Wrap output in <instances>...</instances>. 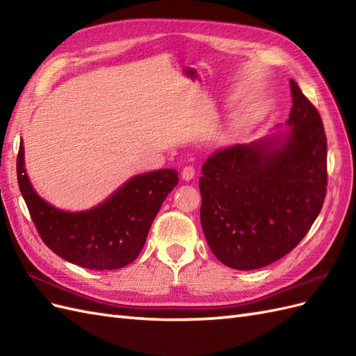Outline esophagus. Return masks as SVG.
<instances>
[{"label":"esophagus","instance_id":"1","mask_svg":"<svg viewBox=\"0 0 356 356\" xmlns=\"http://www.w3.org/2000/svg\"><path fill=\"white\" fill-rule=\"evenodd\" d=\"M195 175H196V172H195V168H193V166H186L184 169L181 170V177H182V179H186V181L193 179V178H195Z\"/></svg>","mask_w":356,"mask_h":356}]
</instances>
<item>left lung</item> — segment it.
Segmentation results:
<instances>
[{
  "mask_svg": "<svg viewBox=\"0 0 356 356\" xmlns=\"http://www.w3.org/2000/svg\"><path fill=\"white\" fill-rule=\"evenodd\" d=\"M288 129L215 152L202 166L200 222L213 255L236 270L275 263L300 243L327 193V136L289 81Z\"/></svg>",
  "mask_w": 356,
  "mask_h": 356,
  "instance_id": "left-lung-1",
  "label": "left lung"
}]
</instances>
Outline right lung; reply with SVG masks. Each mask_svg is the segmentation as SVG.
<instances>
[{
	"mask_svg": "<svg viewBox=\"0 0 356 356\" xmlns=\"http://www.w3.org/2000/svg\"><path fill=\"white\" fill-rule=\"evenodd\" d=\"M17 182L40 238L63 260L90 270H115L143 251L149 227L178 184L175 169L135 175L98 207L67 212L51 207L32 187L19 145Z\"/></svg>",
	"mask_w": 356,
	"mask_h": 356,
	"instance_id": "add662e5",
	"label": "right lung"
}]
</instances>
